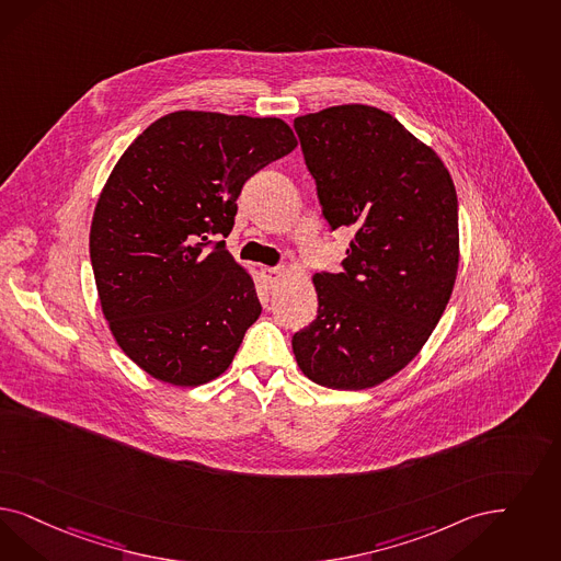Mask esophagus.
Returning <instances> with one entry per match:
<instances>
[{
    "instance_id": "obj_1",
    "label": "esophagus",
    "mask_w": 561,
    "mask_h": 561,
    "mask_svg": "<svg viewBox=\"0 0 561 561\" xmlns=\"http://www.w3.org/2000/svg\"><path fill=\"white\" fill-rule=\"evenodd\" d=\"M263 273H265V279L271 288H275L286 277V270H282V267H265Z\"/></svg>"
}]
</instances>
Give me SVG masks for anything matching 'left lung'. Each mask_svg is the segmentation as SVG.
<instances>
[{"instance_id": "8db88e82", "label": "left lung", "mask_w": 561, "mask_h": 561, "mask_svg": "<svg viewBox=\"0 0 561 561\" xmlns=\"http://www.w3.org/2000/svg\"><path fill=\"white\" fill-rule=\"evenodd\" d=\"M294 128L325 219L354 232L346 271L312 275L319 314L294 333V356L319 386H379L423 350L454 290V180L428 145L370 105L328 107Z\"/></svg>"}]
</instances>
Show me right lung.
Wrapping results in <instances>:
<instances>
[{"mask_svg": "<svg viewBox=\"0 0 561 561\" xmlns=\"http://www.w3.org/2000/svg\"><path fill=\"white\" fill-rule=\"evenodd\" d=\"M298 140L279 117L180 110L117 159L91 224L99 302L122 352L157 381L226 373L261 302L251 271L211 236L232 232L244 182Z\"/></svg>", "mask_w": 561, "mask_h": 561, "instance_id": "add662e5", "label": "right lung"}]
</instances>
